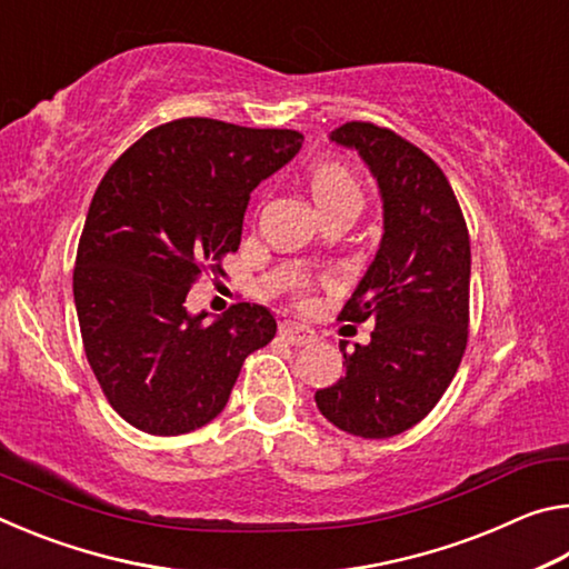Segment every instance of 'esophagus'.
<instances>
[{"mask_svg":"<svg viewBox=\"0 0 569 569\" xmlns=\"http://www.w3.org/2000/svg\"><path fill=\"white\" fill-rule=\"evenodd\" d=\"M281 339H286L291 346H306L316 341V333L308 329V326H301L296 321H286L281 326Z\"/></svg>","mask_w":569,"mask_h":569,"instance_id":"34e87169","label":"esophagus"}]
</instances>
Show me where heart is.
Here are the masks:
<instances>
[{"label":"heart","instance_id":"b5f03b06","mask_svg":"<svg viewBox=\"0 0 569 569\" xmlns=\"http://www.w3.org/2000/svg\"><path fill=\"white\" fill-rule=\"evenodd\" d=\"M311 192L319 206L329 203V200L343 198V196H359V186L349 170L336 162H326L311 172Z\"/></svg>","mask_w":569,"mask_h":569}]
</instances>
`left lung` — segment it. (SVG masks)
I'll return each instance as SVG.
<instances>
[{
	"label": "left lung",
	"mask_w": 569,
	"mask_h": 569,
	"mask_svg": "<svg viewBox=\"0 0 569 569\" xmlns=\"http://www.w3.org/2000/svg\"><path fill=\"white\" fill-rule=\"evenodd\" d=\"M329 140L356 150L377 180L381 240L339 319H373L346 373L316 391L333 427L363 439L411 429L437 407L467 349L469 233L445 172L397 132L346 122Z\"/></svg>",
	"instance_id": "obj_1"
}]
</instances>
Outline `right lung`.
<instances>
[{
	"instance_id": "obj_1",
	"label": "right lung",
	"mask_w": 569,
	"mask_h": 569,
	"mask_svg": "<svg viewBox=\"0 0 569 569\" xmlns=\"http://www.w3.org/2000/svg\"><path fill=\"white\" fill-rule=\"evenodd\" d=\"M303 134L182 118L150 130L102 178L77 248L72 293L104 397L134 429L178 437L213 421L246 356L276 336L266 306L190 313L200 271L220 273L266 178Z\"/></svg>"
}]
</instances>
